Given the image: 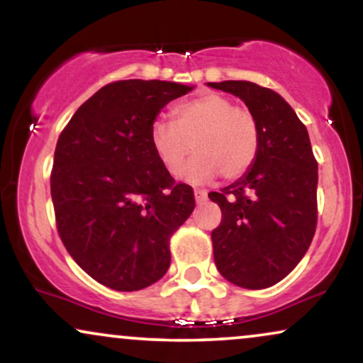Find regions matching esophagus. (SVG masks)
Returning <instances> with one entry per match:
<instances>
[{
    "label": "esophagus",
    "instance_id": "esophagus-1",
    "mask_svg": "<svg viewBox=\"0 0 363 363\" xmlns=\"http://www.w3.org/2000/svg\"><path fill=\"white\" fill-rule=\"evenodd\" d=\"M206 198H208L206 191H203V189H196V191H194V199H196V203H198V205H201V203H205Z\"/></svg>",
    "mask_w": 363,
    "mask_h": 363
}]
</instances>
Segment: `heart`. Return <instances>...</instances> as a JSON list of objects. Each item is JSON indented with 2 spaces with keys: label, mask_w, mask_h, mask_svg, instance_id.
<instances>
[{
  "label": "heart",
  "mask_w": 363,
  "mask_h": 363,
  "mask_svg": "<svg viewBox=\"0 0 363 363\" xmlns=\"http://www.w3.org/2000/svg\"><path fill=\"white\" fill-rule=\"evenodd\" d=\"M150 145L170 174L177 172L191 147L196 155L181 170L184 181H211L244 176L259 152V126L251 111L234 106L222 94L206 91L177 104L172 121L157 119L150 126Z\"/></svg>",
  "instance_id": "heart-1"
}]
</instances>
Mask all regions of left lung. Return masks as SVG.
Returning a JSON list of instances; mask_svg holds the SVG:
<instances>
[{
	"instance_id": "obj_1",
	"label": "left lung",
	"mask_w": 363,
	"mask_h": 363,
	"mask_svg": "<svg viewBox=\"0 0 363 363\" xmlns=\"http://www.w3.org/2000/svg\"><path fill=\"white\" fill-rule=\"evenodd\" d=\"M242 101L259 126V152L234 184L208 198L222 210L211 232L225 280L268 289L289 274L312 242L318 223V162L309 133L289 102L252 82L208 83Z\"/></svg>"
}]
</instances>
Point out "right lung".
<instances>
[{"instance_id": "obj_1", "label": "right lung", "mask_w": 363, "mask_h": 363, "mask_svg": "<svg viewBox=\"0 0 363 363\" xmlns=\"http://www.w3.org/2000/svg\"><path fill=\"white\" fill-rule=\"evenodd\" d=\"M194 86L160 80L109 83L78 107L54 152L57 232L74 262L112 290L135 291L170 266V235L194 210L191 186L160 164L150 126Z\"/></svg>"}]
</instances>
